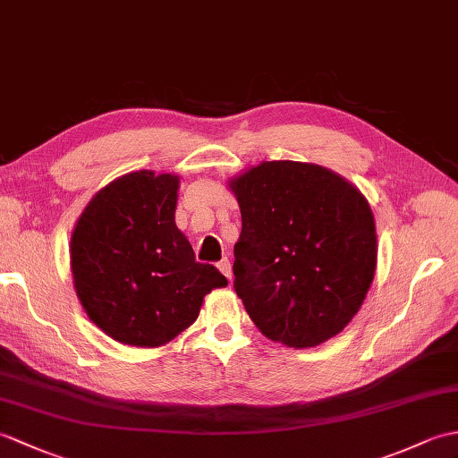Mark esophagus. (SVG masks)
<instances>
[{"label": "esophagus", "instance_id": "esophagus-1", "mask_svg": "<svg viewBox=\"0 0 458 458\" xmlns=\"http://www.w3.org/2000/svg\"><path fill=\"white\" fill-rule=\"evenodd\" d=\"M216 267L220 269V273L225 275V277L230 281L232 279V265H230V259L228 258H222L218 263H216Z\"/></svg>", "mask_w": 458, "mask_h": 458}]
</instances>
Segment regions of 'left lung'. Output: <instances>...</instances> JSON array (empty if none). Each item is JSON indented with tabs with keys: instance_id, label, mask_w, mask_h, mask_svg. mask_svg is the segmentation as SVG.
<instances>
[{
	"instance_id": "8db88e82",
	"label": "left lung",
	"mask_w": 458,
	"mask_h": 458,
	"mask_svg": "<svg viewBox=\"0 0 458 458\" xmlns=\"http://www.w3.org/2000/svg\"><path fill=\"white\" fill-rule=\"evenodd\" d=\"M242 212L233 291L265 337L314 347L351 322L377 267L365 197L326 167L263 162L232 181Z\"/></svg>"
}]
</instances>
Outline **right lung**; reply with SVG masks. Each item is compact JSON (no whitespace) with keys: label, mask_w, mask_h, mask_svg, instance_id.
Wrapping results in <instances>:
<instances>
[{"label":"right lung","mask_w":458,"mask_h":458,"mask_svg":"<svg viewBox=\"0 0 458 458\" xmlns=\"http://www.w3.org/2000/svg\"><path fill=\"white\" fill-rule=\"evenodd\" d=\"M179 179L132 172L103 187L72 233L73 286L91 322L126 345L157 347L197 320L228 281L175 226Z\"/></svg>","instance_id":"right-lung-1"}]
</instances>
